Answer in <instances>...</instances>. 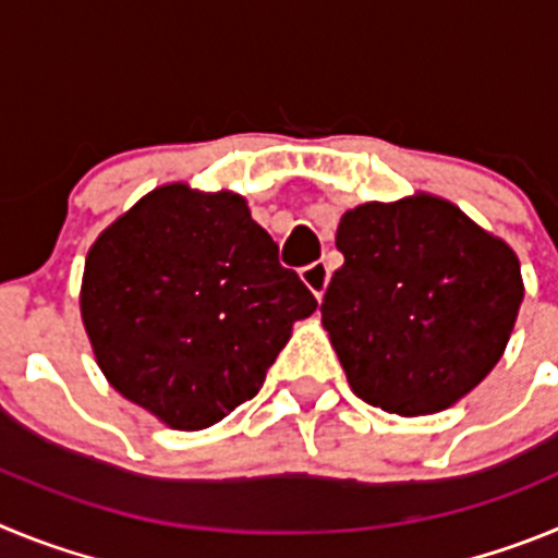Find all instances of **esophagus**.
<instances>
[{"mask_svg": "<svg viewBox=\"0 0 558 558\" xmlns=\"http://www.w3.org/2000/svg\"><path fill=\"white\" fill-rule=\"evenodd\" d=\"M302 279H304V284L313 290L315 299H322L324 290H327V284H329L327 263H313V265H307V268H302Z\"/></svg>", "mask_w": 558, "mask_h": 558, "instance_id": "1", "label": "esophagus"}]
</instances>
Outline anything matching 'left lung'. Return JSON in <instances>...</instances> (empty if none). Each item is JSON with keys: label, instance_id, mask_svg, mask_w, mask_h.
Here are the masks:
<instances>
[{"label": "left lung", "instance_id": "1", "mask_svg": "<svg viewBox=\"0 0 558 558\" xmlns=\"http://www.w3.org/2000/svg\"><path fill=\"white\" fill-rule=\"evenodd\" d=\"M322 322L349 386L399 416L456 405L495 368L522 304L520 259L456 204L418 192L354 206Z\"/></svg>", "mask_w": 558, "mask_h": 558}]
</instances>
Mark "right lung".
Here are the masks:
<instances>
[{
    "instance_id": "add662e5",
    "label": "right lung",
    "mask_w": 558,
    "mask_h": 558,
    "mask_svg": "<svg viewBox=\"0 0 558 558\" xmlns=\"http://www.w3.org/2000/svg\"><path fill=\"white\" fill-rule=\"evenodd\" d=\"M318 302L234 192L153 190L86 256L81 315L97 366L175 430L254 397Z\"/></svg>"
}]
</instances>
